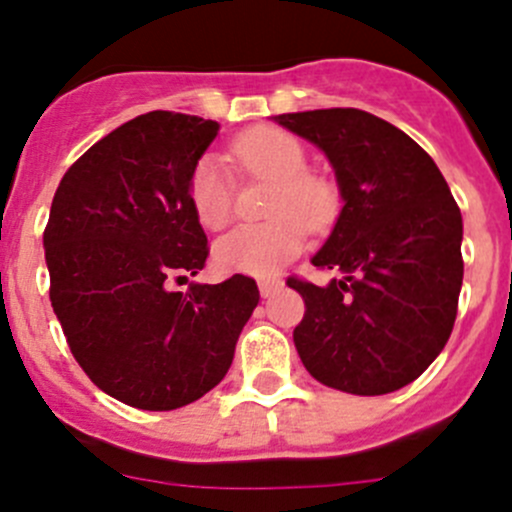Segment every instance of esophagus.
I'll use <instances>...</instances> for the list:
<instances>
[{"mask_svg":"<svg viewBox=\"0 0 512 512\" xmlns=\"http://www.w3.org/2000/svg\"><path fill=\"white\" fill-rule=\"evenodd\" d=\"M281 286L283 283L276 281V278H263V281H258V291H261L263 298H268V296H273L276 291H281Z\"/></svg>","mask_w":512,"mask_h":512,"instance_id":"esophagus-1","label":"esophagus"}]
</instances>
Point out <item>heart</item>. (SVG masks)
<instances>
[{
  "label": "heart",
  "instance_id": "1",
  "mask_svg": "<svg viewBox=\"0 0 512 512\" xmlns=\"http://www.w3.org/2000/svg\"><path fill=\"white\" fill-rule=\"evenodd\" d=\"M231 159L244 174L273 184L268 216L261 226H239L216 244L214 256L224 271L271 276L303 251L306 229L318 231L331 221L336 191L323 176L311 174L308 154L296 136L281 129H254L236 139ZM189 204L199 224L224 229L234 216V181L216 154L196 161L189 176Z\"/></svg>",
  "mask_w": 512,
  "mask_h": 512
}]
</instances>
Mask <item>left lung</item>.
I'll return each instance as SVG.
<instances>
[{
    "label": "left lung",
    "instance_id": "left-lung-1",
    "mask_svg": "<svg viewBox=\"0 0 512 512\" xmlns=\"http://www.w3.org/2000/svg\"><path fill=\"white\" fill-rule=\"evenodd\" d=\"M276 121L326 151L343 209L313 266L328 286L288 276L306 303L293 343L318 383L383 396L416 381L453 331L463 286V219L426 151L361 109Z\"/></svg>",
    "mask_w": 512,
    "mask_h": 512
}]
</instances>
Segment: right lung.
Listing matches in <instances>:
<instances>
[{"instance_id": "1", "label": "right lung", "mask_w": 512, "mask_h": 512, "mask_svg": "<svg viewBox=\"0 0 512 512\" xmlns=\"http://www.w3.org/2000/svg\"><path fill=\"white\" fill-rule=\"evenodd\" d=\"M219 121L149 111L84 151L44 229L49 298L94 386L141 411H174L219 386L254 313V278L191 283L209 244L189 176Z\"/></svg>"}]
</instances>
